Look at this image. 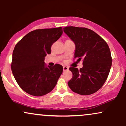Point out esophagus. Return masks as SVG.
I'll use <instances>...</instances> for the list:
<instances>
[{"label":"esophagus","instance_id":"obj_1","mask_svg":"<svg viewBox=\"0 0 126 126\" xmlns=\"http://www.w3.org/2000/svg\"><path fill=\"white\" fill-rule=\"evenodd\" d=\"M68 70H69V67H66V66H63V71H67Z\"/></svg>","mask_w":126,"mask_h":126}]
</instances>
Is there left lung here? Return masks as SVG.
Instances as JSON below:
<instances>
[{
	"instance_id": "1",
	"label": "left lung",
	"mask_w": 126,
	"mask_h": 126,
	"mask_svg": "<svg viewBox=\"0 0 126 126\" xmlns=\"http://www.w3.org/2000/svg\"><path fill=\"white\" fill-rule=\"evenodd\" d=\"M63 31L75 43L74 59L83 60V67L69 68L73 77L68 85L73 92L82 95L95 93L106 81L111 64L107 43L92 30L86 28L66 27Z\"/></svg>"
}]
</instances>
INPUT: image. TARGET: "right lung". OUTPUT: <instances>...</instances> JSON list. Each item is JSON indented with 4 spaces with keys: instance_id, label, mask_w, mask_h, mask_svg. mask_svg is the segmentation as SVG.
<instances>
[{
    "instance_id": "right-lung-1",
    "label": "right lung",
    "mask_w": 126,
    "mask_h": 126,
    "mask_svg": "<svg viewBox=\"0 0 126 126\" xmlns=\"http://www.w3.org/2000/svg\"><path fill=\"white\" fill-rule=\"evenodd\" d=\"M63 34L62 27L40 29L24 36L16 44L11 69L19 86L35 96L47 94L54 89L63 72V66H46L44 57Z\"/></svg>"
}]
</instances>
